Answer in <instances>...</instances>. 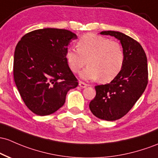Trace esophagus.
<instances>
[{
	"label": "esophagus",
	"mask_w": 158,
	"mask_h": 158,
	"mask_svg": "<svg viewBox=\"0 0 158 158\" xmlns=\"http://www.w3.org/2000/svg\"><path fill=\"white\" fill-rule=\"evenodd\" d=\"M79 85L80 86L81 88H86L88 86V85L86 84V83H85V82H79Z\"/></svg>",
	"instance_id": "obj_1"
}]
</instances>
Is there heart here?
<instances>
[{
	"mask_svg": "<svg viewBox=\"0 0 158 158\" xmlns=\"http://www.w3.org/2000/svg\"><path fill=\"white\" fill-rule=\"evenodd\" d=\"M77 50L68 48L65 58L71 70L78 73L88 64V67L79 76L85 80L101 82L113 80L119 74L124 62V52L121 45L109 38L87 34L78 40Z\"/></svg>",
	"mask_w": 158,
	"mask_h": 158,
	"instance_id": "heart-1",
	"label": "heart"
}]
</instances>
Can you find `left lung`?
<instances>
[{"label": "left lung", "mask_w": 158, "mask_h": 158, "mask_svg": "<svg viewBox=\"0 0 158 158\" xmlns=\"http://www.w3.org/2000/svg\"><path fill=\"white\" fill-rule=\"evenodd\" d=\"M120 40L124 52L121 72L110 83L95 86L96 96L90 102L94 115L106 121L121 118L132 109L148 84L147 57L141 45L123 33L102 31Z\"/></svg>", "instance_id": "1"}]
</instances>
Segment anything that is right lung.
Listing matches in <instances>:
<instances>
[{"label": "right lung", "mask_w": 158, "mask_h": 158, "mask_svg": "<svg viewBox=\"0 0 158 158\" xmlns=\"http://www.w3.org/2000/svg\"><path fill=\"white\" fill-rule=\"evenodd\" d=\"M77 39L65 29L43 28L27 33L15 47L13 76L24 103L38 115H48L64 104L78 80L65 58L67 46Z\"/></svg>", "instance_id": "add662e5"}]
</instances>
